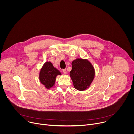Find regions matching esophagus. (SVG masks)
Segmentation results:
<instances>
[{"instance_id": "obj_1", "label": "esophagus", "mask_w": 134, "mask_h": 134, "mask_svg": "<svg viewBox=\"0 0 134 134\" xmlns=\"http://www.w3.org/2000/svg\"><path fill=\"white\" fill-rule=\"evenodd\" d=\"M63 72H64V73L65 74H67V70H66V69H63Z\"/></svg>"}]
</instances>
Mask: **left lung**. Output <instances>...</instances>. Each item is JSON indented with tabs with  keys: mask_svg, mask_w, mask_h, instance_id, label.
<instances>
[{
	"mask_svg": "<svg viewBox=\"0 0 134 134\" xmlns=\"http://www.w3.org/2000/svg\"><path fill=\"white\" fill-rule=\"evenodd\" d=\"M71 65L70 76L74 87L79 91L87 90L95 77L93 66L87 59L82 58H77L73 60Z\"/></svg>",
	"mask_w": 134,
	"mask_h": 134,
	"instance_id": "obj_1",
	"label": "left lung"
}]
</instances>
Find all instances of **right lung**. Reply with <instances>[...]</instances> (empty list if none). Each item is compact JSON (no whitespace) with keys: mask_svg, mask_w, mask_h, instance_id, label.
<instances>
[{"mask_svg":"<svg viewBox=\"0 0 134 134\" xmlns=\"http://www.w3.org/2000/svg\"><path fill=\"white\" fill-rule=\"evenodd\" d=\"M61 75L60 71L50 62H46L40 69L39 80L47 89H50L54 85L57 76Z\"/></svg>","mask_w":134,"mask_h":134,"instance_id":"1","label":"right lung"}]
</instances>
